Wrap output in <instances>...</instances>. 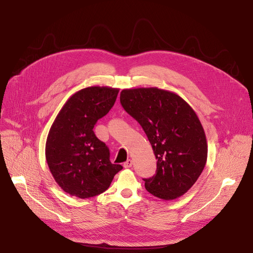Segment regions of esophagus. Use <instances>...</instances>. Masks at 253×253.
<instances>
[{
    "label": "esophagus",
    "mask_w": 253,
    "mask_h": 253,
    "mask_svg": "<svg viewBox=\"0 0 253 253\" xmlns=\"http://www.w3.org/2000/svg\"><path fill=\"white\" fill-rule=\"evenodd\" d=\"M132 166V160H130V159H128V160L124 163V167L125 168H130Z\"/></svg>",
    "instance_id": "obj_1"
}]
</instances>
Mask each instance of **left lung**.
<instances>
[{
  "label": "left lung",
  "mask_w": 253,
  "mask_h": 253,
  "mask_svg": "<svg viewBox=\"0 0 253 253\" xmlns=\"http://www.w3.org/2000/svg\"><path fill=\"white\" fill-rule=\"evenodd\" d=\"M123 109L140 124L157 159L156 174L143 178L152 195L173 200L187 193L207 161V141L198 116L173 92L163 89H124Z\"/></svg>",
  "instance_id": "1"
}]
</instances>
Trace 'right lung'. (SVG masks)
I'll return each mask as SVG.
<instances>
[{"instance_id": "obj_1", "label": "right lung", "mask_w": 253, "mask_h": 253, "mask_svg": "<svg viewBox=\"0 0 253 253\" xmlns=\"http://www.w3.org/2000/svg\"><path fill=\"white\" fill-rule=\"evenodd\" d=\"M119 89L93 86L76 92L53 122L46 160L59 187L86 199L109 189L122 166L112 164L110 150L94 134V125L113 108Z\"/></svg>"}]
</instances>
